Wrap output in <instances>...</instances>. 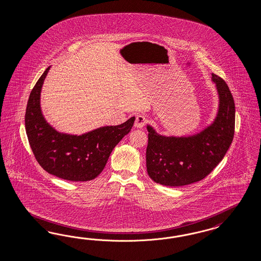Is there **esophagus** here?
Returning <instances> with one entry per match:
<instances>
[{"instance_id":"1","label":"esophagus","mask_w":261,"mask_h":261,"mask_svg":"<svg viewBox=\"0 0 261 261\" xmlns=\"http://www.w3.org/2000/svg\"><path fill=\"white\" fill-rule=\"evenodd\" d=\"M147 123V118L142 116V115H138L136 117V120H135V127L137 128H142L145 124Z\"/></svg>"}]
</instances>
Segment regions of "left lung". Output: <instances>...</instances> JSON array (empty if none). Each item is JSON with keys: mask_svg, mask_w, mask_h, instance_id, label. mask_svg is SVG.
Wrapping results in <instances>:
<instances>
[{"mask_svg": "<svg viewBox=\"0 0 261 261\" xmlns=\"http://www.w3.org/2000/svg\"><path fill=\"white\" fill-rule=\"evenodd\" d=\"M219 94L214 123L191 137H165L147 126L146 169L154 182L181 187L203 180L224 158L234 135L236 107L227 83L213 73Z\"/></svg>", "mask_w": 261, "mask_h": 261, "instance_id": "obj_1", "label": "left lung"}]
</instances>
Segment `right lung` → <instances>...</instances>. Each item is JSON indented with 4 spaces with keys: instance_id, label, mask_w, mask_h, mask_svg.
Masks as SVG:
<instances>
[{
    "instance_id": "1",
    "label": "right lung",
    "mask_w": 261,
    "mask_h": 261,
    "mask_svg": "<svg viewBox=\"0 0 261 261\" xmlns=\"http://www.w3.org/2000/svg\"><path fill=\"white\" fill-rule=\"evenodd\" d=\"M48 69L32 89L24 115L33 155L43 169L58 178L72 182L93 180L101 173L114 147L131 131L135 118L81 136L58 133L47 124L40 109V92Z\"/></svg>"
}]
</instances>
